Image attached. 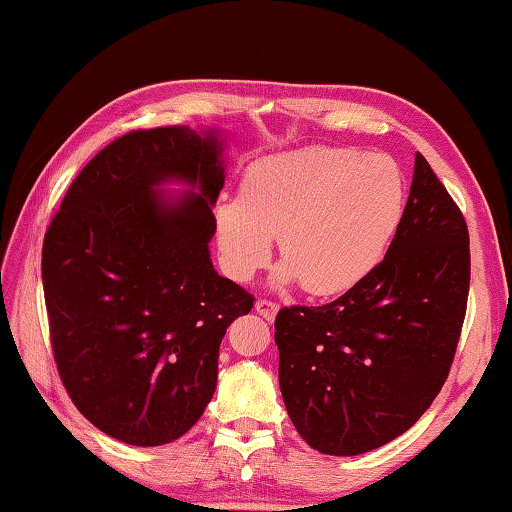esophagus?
Returning a JSON list of instances; mask_svg holds the SVG:
<instances>
[{"mask_svg": "<svg viewBox=\"0 0 512 512\" xmlns=\"http://www.w3.org/2000/svg\"><path fill=\"white\" fill-rule=\"evenodd\" d=\"M255 310H257V314H262L264 319H268V321H273L275 317H277V312H279V306L275 301H268V299H259V301H255Z\"/></svg>", "mask_w": 512, "mask_h": 512, "instance_id": "obj_1", "label": "esophagus"}]
</instances>
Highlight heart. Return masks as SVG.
<instances>
[{
	"label": "heart",
	"instance_id": "b5f03b06",
	"mask_svg": "<svg viewBox=\"0 0 512 512\" xmlns=\"http://www.w3.org/2000/svg\"><path fill=\"white\" fill-rule=\"evenodd\" d=\"M405 202V176L391 158L301 147L253 162L239 195L215 204L217 250L228 277L248 281L268 264L277 233L284 262L275 284L343 295L383 262Z\"/></svg>",
	"mask_w": 512,
	"mask_h": 512
}]
</instances>
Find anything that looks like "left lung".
Here are the masks:
<instances>
[{
    "label": "left lung",
    "mask_w": 512,
    "mask_h": 512,
    "mask_svg": "<svg viewBox=\"0 0 512 512\" xmlns=\"http://www.w3.org/2000/svg\"><path fill=\"white\" fill-rule=\"evenodd\" d=\"M471 284L469 228L416 154L402 224L380 266L325 306L281 308L279 387L312 449L361 455L398 438L440 394Z\"/></svg>",
    "instance_id": "obj_1"
}]
</instances>
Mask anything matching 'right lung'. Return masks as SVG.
Listing matches in <instances>:
<instances>
[{
  "label": "right lung",
  "mask_w": 512,
  "mask_h": 512,
  "mask_svg": "<svg viewBox=\"0 0 512 512\" xmlns=\"http://www.w3.org/2000/svg\"><path fill=\"white\" fill-rule=\"evenodd\" d=\"M224 140L187 125L138 129L70 184L41 250L50 343L96 429L160 447L200 420L226 328L253 295L215 273L209 242ZM178 181L182 196H162Z\"/></svg>",
  "instance_id": "1"
}]
</instances>
